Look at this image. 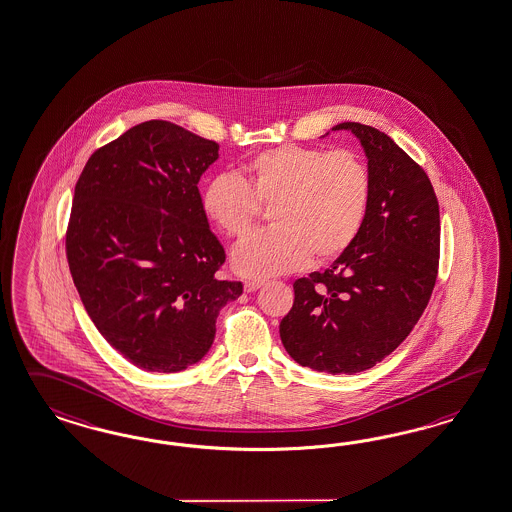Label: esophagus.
Returning a JSON list of instances; mask_svg holds the SVG:
<instances>
[{
	"label": "esophagus",
	"mask_w": 512,
	"mask_h": 512,
	"mask_svg": "<svg viewBox=\"0 0 512 512\" xmlns=\"http://www.w3.org/2000/svg\"><path fill=\"white\" fill-rule=\"evenodd\" d=\"M263 284H265L263 280H247V282H245V291L252 293V291L262 288Z\"/></svg>",
	"instance_id": "obj_1"
}]
</instances>
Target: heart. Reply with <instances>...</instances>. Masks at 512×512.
Instances as JSON below:
<instances>
[{
	"label": "heart",
	"instance_id": "obj_1",
	"mask_svg": "<svg viewBox=\"0 0 512 512\" xmlns=\"http://www.w3.org/2000/svg\"><path fill=\"white\" fill-rule=\"evenodd\" d=\"M373 178L349 148L282 145L247 159L234 174H217L202 191V208L226 236L243 237L263 208L273 226L243 239L232 254L237 273L273 276L338 258L366 223Z\"/></svg>",
	"mask_w": 512,
	"mask_h": 512
}]
</instances>
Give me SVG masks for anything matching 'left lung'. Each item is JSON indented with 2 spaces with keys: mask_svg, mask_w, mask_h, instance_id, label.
<instances>
[{
  "mask_svg": "<svg viewBox=\"0 0 512 512\" xmlns=\"http://www.w3.org/2000/svg\"><path fill=\"white\" fill-rule=\"evenodd\" d=\"M354 133L373 178L366 223L325 273L295 280L280 321L289 356L319 373L353 375L394 353L433 293L440 260V210L429 176L403 148L360 122Z\"/></svg>",
  "mask_w": 512,
  "mask_h": 512,
  "instance_id": "1",
  "label": "left lung"
}]
</instances>
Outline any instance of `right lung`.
I'll list each match as a JSON object with an SVG mask.
<instances>
[{
	"mask_svg": "<svg viewBox=\"0 0 512 512\" xmlns=\"http://www.w3.org/2000/svg\"><path fill=\"white\" fill-rule=\"evenodd\" d=\"M219 145L167 120L137 124L98 148L79 176L66 260L81 302L133 366L174 373L210 351L215 321L243 293L219 280L198 180Z\"/></svg>",
	"mask_w": 512,
	"mask_h": 512,
	"instance_id": "1",
	"label": "right lung"
}]
</instances>
